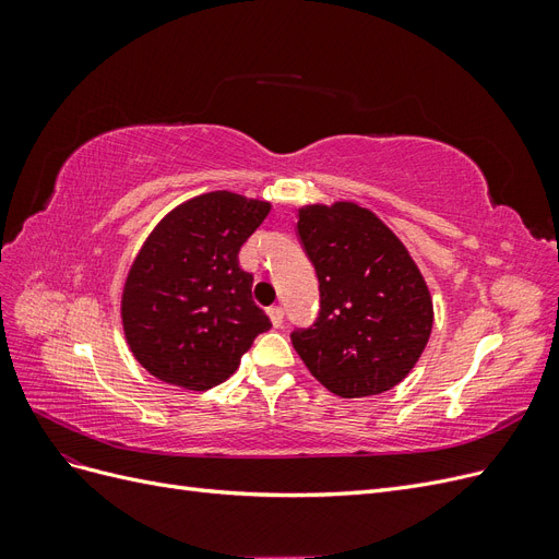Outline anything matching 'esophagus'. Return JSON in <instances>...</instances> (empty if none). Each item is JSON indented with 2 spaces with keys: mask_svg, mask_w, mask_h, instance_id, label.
Returning a JSON list of instances; mask_svg holds the SVG:
<instances>
[{
  "mask_svg": "<svg viewBox=\"0 0 559 559\" xmlns=\"http://www.w3.org/2000/svg\"><path fill=\"white\" fill-rule=\"evenodd\" d=\"M267 314H270V321H273V326H275V329H280V326L284 324V308L273 306V308L267 310Z\"/></svg>",
  "mask_w": 559,
  "mask_h": 559,
  "instance_id": "obj_1",
  "label": "esophagus"
}]
</instances>
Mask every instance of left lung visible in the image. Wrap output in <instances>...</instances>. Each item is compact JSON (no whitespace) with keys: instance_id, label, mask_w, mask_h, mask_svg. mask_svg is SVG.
Wrapping results in <instances>:
<instances>
[{"instance_id":"left-lung-1","label":"left lung","mask_w":559,"mask_h":559,"mask_svg":"<svg viewBox=\"0 0 559 559\" xmlns=\"http://www.w3.org/2000/svg\"><path fill=\"white\" fill-rule=\"evenodd\" d=\"M298 235L319 280V317L292 343L329 392H386L425 352L433 302L417 263L384 222L357 202L306 205Z\"/></svg>"}]
</instances>
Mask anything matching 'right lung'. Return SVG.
Listing matches in <instances>:
<instances>
[{"mask_svg":"<svg viewBox=\"0 0 559 559\" xmlns=\"http://www.w3.org/2000/svg\"><path fill=\"white\" fill-rule=\"evenodd\" d=\"M270 202L230 191L181 202L151 230L121 298L130 352L151 376L193 392L228 380L270 329L238 253Z\"/></svg>","mask_w":559,"mask_h":559,"instance_id":"add662e5","label":"right lung"}]
</instances>
